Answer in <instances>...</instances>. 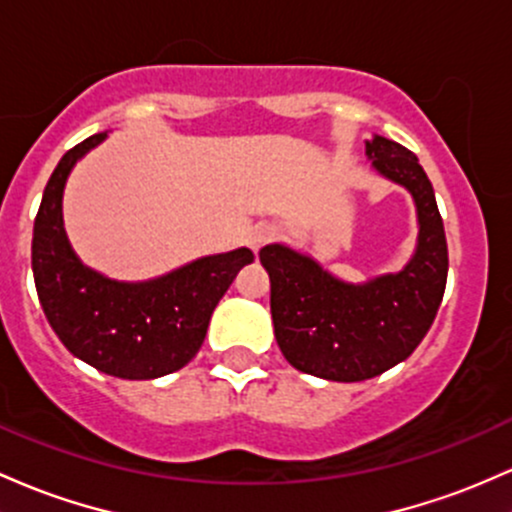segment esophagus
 I'll use <instances>...</instances> for the list:
<instances>
[{"label":"esophagus","mask_w":512,"mask_h":512,"mask_svg":"<svg viewBox=\"0 0 512 512\" xmlns=\"http://www.w3.org/2000/svg\"><path fill=\"white\" fill-rule=\"evenodd\" d=\"M277 233L279 230H277V226H272V223H257V226L247 233V245L257 252L262 245L269 243V240L277 238Z\"/></svg>","instance_id":"obj_1"}]
</instances>
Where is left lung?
Returning a JSON list of instances; mask_svg holds the SVG:
<instances>
[{"mask_svg": "<svg viewBox=\"0 0 512 512\" xmlns=\"http://www.w3.org/2000/svg\"><path fill=\"white\" fill-rule=\"evenodd\" d=\"M372 167L411 192L418 247L401 272L347 284L313 257L267 245L274 338L291 367L328 381H364L396 367L430 330L447 284V238L432 184L418 157L384 136L367 140Z\"/></svg>", "mask_w": 512, "mask_h": 512, "instance_id": "8db88e82", "label": "left lung"}]
</instances>
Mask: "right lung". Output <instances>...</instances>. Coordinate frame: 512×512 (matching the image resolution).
Masks as SVG:
<instances>
[{
    "instance_id": "add662e5",
    "label": "right lung",
    "mask_w": 512,
    "mask_h": 512,
    "mask_svg": "<svg viewBox=\"0 0 512 512\" xmlns=\"http://www.w3.org/2000/svg\"><path fill=\"white\" fill-rule=\"evenodd\" d=\"M104 138L67 150L50 174L33 223V279L50 328L72 355L119 379H157L192 362L213 308L255 255L238 247L136 284L84 267L63 228V189L75 162Z\"/></svg>"
}]
</instances>
